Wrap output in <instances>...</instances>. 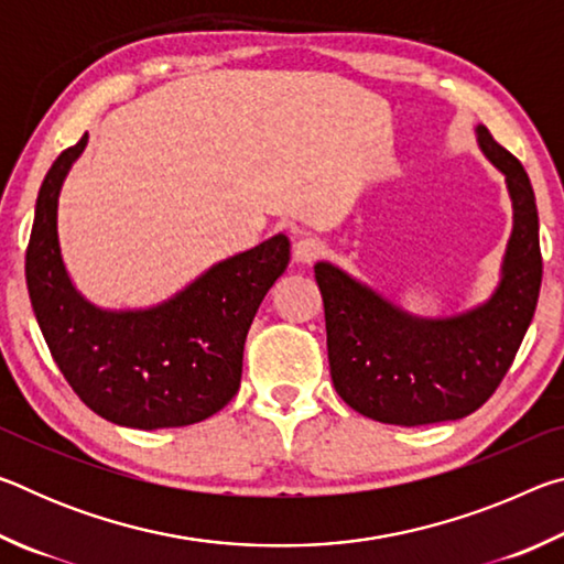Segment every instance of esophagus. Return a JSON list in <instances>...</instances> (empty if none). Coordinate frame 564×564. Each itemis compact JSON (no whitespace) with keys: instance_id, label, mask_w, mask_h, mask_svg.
Wrapping results in <instances>:
<instances>
[{"instance_id":"esophagus-1","label":"esophagus","mask_w":564,"mask_h":564,"mask_svg":"<svg viewBox=\"0 0 564 564\" xmlns=\"http://www.w3.org/2000/svg\"><path fill=\"white\" fill-rule=\"evenodd\" d=\"M323 253H326V243H323L321 238H301V241H295L293 246V259L299 263L318 261Z\"/></svg>"}]
</instances>
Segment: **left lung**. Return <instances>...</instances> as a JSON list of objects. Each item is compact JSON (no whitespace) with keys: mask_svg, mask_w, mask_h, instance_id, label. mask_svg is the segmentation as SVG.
Segmentation results:
<instances>
[{"mask_svg":"<svg viewBox=\"0 0 564 564\" xmlns=\"http://www.w3.org/2000/svg\"><path fill=\"white\" fill-rule=\"evenodd\" d=\"M475 133L512 198V234L488 301L451 318H417L338 265L316 263L333 386L378 423L413 427L475 413L510 370L538 308L540 224L528 171L488 129Z\"/></svg>","mask_w":564,"mask_h":564,"instance_id":"left-lung-1","label":"left lung"}]
</instances>
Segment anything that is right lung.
Here are the masks:
<instances>
[{
    "label": "right lung",
    "mask_w": 564,
    "mask_h": 564,
    "mask_svg": "<svg viewBox=\"0 0 564 564\" xmlns=\"http://www.w3.org/2000/svg\"><path fill=\"white\" fill-rule=\"evenodd\" d=\"M87 141L84 133L62 151L36 196L24 263L36 323L66 383L97 415L139 431L202 423L241 386L248 328L291 261L289 238L218 261L154 308H99L74 289L56 234L62 184Z\"/></svg>",
    "instance_id": "add662e5"
}]
</instances>
